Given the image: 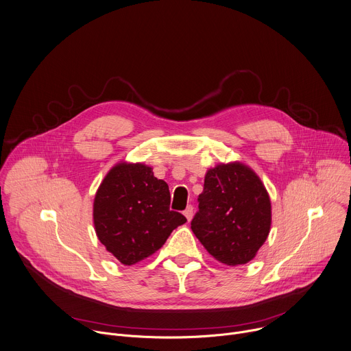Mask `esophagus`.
<instances>
[{
    "mask_svg": "<svg viewBox=\"0 0 351 351\" xmlns=\"http://www.w3.org/2000/svg\"><path fill=\"white\" fill-rule=\"evenodd\" d=\"M184 216L186 217L188 221H191V219H192V216H193V208H192V206H188V208L184 210Z\"/></svg>",
    "mask_w": 351,
    "mask_h": 351,
    "instance_id": "obj_1",
    "label": "esophagus"
}]
</instances>
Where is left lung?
<instances>
[{"instance_id": "8db88e82", "label": "left lung", "mask_w": 351, "mask_h": 351, "mask_svg": "<svg viewBox=\"0 0 351 351\" xmlns=\"http://www.w3.org/2000/svg\"><path fill=\"white\" fill-rule=\"evenodd\" d=\"M193 234L219 262L237 266L252 261L271 224L269 193L248 166L220 163L205 176Z\"/></svg>"}]
</instances>
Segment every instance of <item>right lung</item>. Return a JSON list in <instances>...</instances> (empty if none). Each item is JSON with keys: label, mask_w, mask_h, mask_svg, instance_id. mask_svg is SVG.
I'll list each match as a JSON object with an SVG mask.
<instances>
[{"label": "right lung", "mask_w": 351, "mask_h": 351, "mask_svg": "<svg viewBox=\"0 0 351 351\" xmlns=\"http://www.w3.org/2000/svg\"><path fill=\"white\" fill-rule=\"evenodd\" d=\"M186 219L170 210V191L143 163H117L93 201L99 241L123 265L138 263L163 247Z\"/></svg>", "instance_id": "add662e5"}]
</instances>
